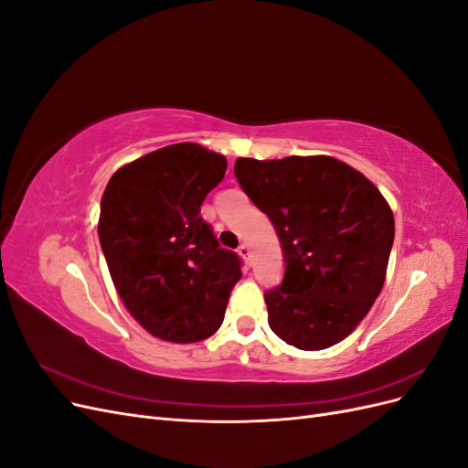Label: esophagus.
<instances>
[{"mask_svg":"<svg viewBox=\"0 0 468 468\" xmlns=\"http://www.w3.org/2000/svg\"><path fill=\"white\" fill-rule=\"evenodd\" d=\"M238 253L244 258V261H250V246L248 244H239Z\"/></svg>","mask_w":468,"mask_h":468,"instance_id":"34e87169","label":"esophagus"}]
</instances>
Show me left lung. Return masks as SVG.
<instances>
[{"instance_id":"1","label":"left lung","mask_w":468,"mask_h":468,"mask_svg":"<svg viewBox=\"0 0 468 468\" xmlns=\"http://www.w3.org/2000/svg\"><path fill=\"white\" fill-rule=\"evenodd\" d=\"M234 174L279 236L285 277L265 291L267 322L304 351L332 347L385 285L394 217L357 169L330 155L238 158Z\"/></svg>"}]
</instances>
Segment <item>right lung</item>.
Returning <instances> with one entry per match:
<instances>
[{"mask_svg":"<svg viewBox=\"0 0 468 468\" xmlns=\"http://www.w3.org/2000/svg\"><path fill=\"white\" fill-rule=\"evenodd\" d=\"M224 172V155L179 143L117 169L101 197L97 232L111 279L134 320L165 342L215 334L242 277L238 253L201 217Z\"/></svg>","mask_w":468,"mask_h":468,"instance_id":"right-lung-1","label":"right lung"}]
</instances>
